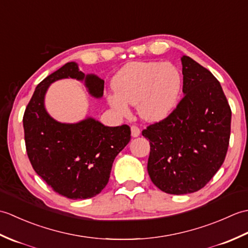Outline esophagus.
I'll return each instance as SVG.
<instances>
[{
    "mask_svg": "<svg viewBox=\"0 0 248 248\" xmlns=\"http://www.w3.org/2000/svg\"><path fill=\"white\" fill-rule=\"evenodd\" d=\"M140 128L136 127V125H132V127H131V135H132L133 138H138V136H140Z\"/></svg>",
    "mask_w": 248,
    "mask_h": 248,
    "instance_id": "obj_1",
    "label": "esophagus"
}]
</instances>
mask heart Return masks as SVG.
Here are the masks:
<instances>
[{
	"mask_svg": "<svg viewBox=\"0 0 248 248\" xmlns=\"http://www.w3.org/2000/svg\"><path fill=\"white\" fill-rule=\"evenodd\" d=\"M115 93L107 101L119 117L130 115L129 104L136 105L140 118L157 123L176 108L182 89V76L170 62H131L112 80Z\"/></svg>",
	"mask_w": 248,
	"mask_h": 248,
	"instance_id": "heart-1",
	"label": "heart"
}]
</instances>
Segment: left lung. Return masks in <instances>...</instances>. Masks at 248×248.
Returning a JSON list of instances; mask_svg holds the SVG:
<instances>
[{
    "label": "left lung",
    "mask_w": 248,
    "mask_h": 248,
    "mask_svg": "<svg viewBox=\"0 0 248 248\" xmlns=\"http://www.w3.org/2000/svg\"><path fill=\"white\" fill-rule=\"evenodd\" d=\"M184 97L167 118L141 134L149 140L147 170L167 194L202 188L222 166L230 139L231 109L211 72L191 57H181Z\"/></svg>",
    "instance_id": "obj_1"
}]
</instances>
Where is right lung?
<instances>
[{
    "instance_id": "add662e5",
    "label": "right lung",
    "mask_w": 248,
    "mask_h": 248,
    "mask_svg": "<svg viewBox=\"0 0 248 248\" xmlns=\"http://www.w3.org/2000/svg\"><path fill=\"white\" fill-rule=\"evenodd\" d=\"M84 82L88 93L100 99L104 81L85 75L77 62H67L37 85L23 116L26 152L31 166L53 191L70 199L96 196L107 186L116 155L131 140L127 124L107 127L93 117L76 124L52 118L45 97L52 83L62 78Z\"/></svg>"
}]
</instances>
